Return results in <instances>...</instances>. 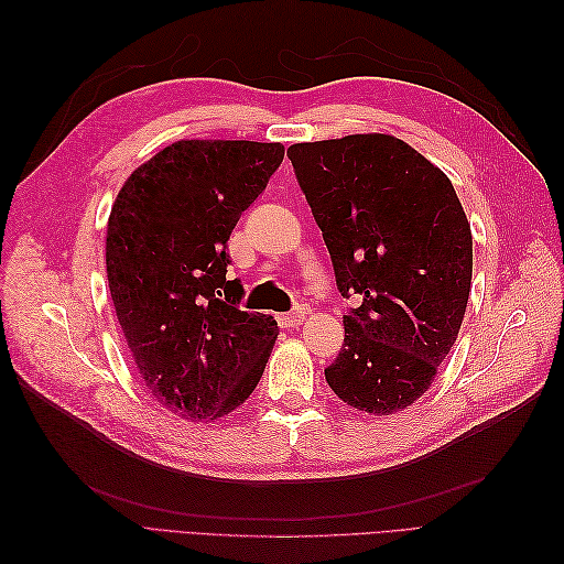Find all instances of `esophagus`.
<instances>
[{
	"label": "esophagus",
	"instance_id": "1",
	"mask_svg": "<svg viewBox=\"0 0 564 564\" xmlns=\"http://www.w3.org/2000/svg\"><path fill=\"white\" fill-rule=\"evenodd\" d=\"M280 324H284V327H299V324L305 319V311L303 308H294L292 313H282L278 315Z\"/></svg>",
	"mask_w": 564,
	"mask_h": 564
}]
</instances>
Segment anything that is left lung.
Wrapping results in <instances>:
<instances>
[{
	"mask_svg": "<svg viewBox=\"0 0 564 564\" xmlns=\"http://www.w3.org/2000/svg\"><path fill=\"white\" fill-rule=\"evenodd\" d=\"M329 249L346 338L324 377L360 412H400L433 383L466 315L473 237L452 181L386 133L286 150Z\"/></svg>",
	"mask_w": 564,
	"mask_h": 564,
	"instance_id": "1",
	"label": "left lung"
}]
</instances>
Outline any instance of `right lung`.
Listing matches in <instances>:
<instances>
[{
    "mask_svg": "<svg viewBox=\"0 0 564 564\" xmlns=\"http://www.w3.org/2000/svg\"><path fill=\"white\" fill-rule=\"evenodd\" d=\"M284 160V145L178 141L127 178L106 240L117 319L152 395L191 421L235 412L261 381L272 315L240 308L230 232Z\"/></svg>",
    "mask_w": 564,
    "mask_h": 564,
    "instance_id": "add662e5",
    "label": "right lung"
}]
</instances>
